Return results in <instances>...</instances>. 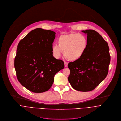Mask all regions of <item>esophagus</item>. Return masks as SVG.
I'll return each instance as SVG.
<instances>
[{"instance_id":"obj_1","label":"esophagus","mask_w":121,"mask_h":121,"mask_svg":"<svg viewBox=\"0 0 121 121\" xmlns=\"http://www.w3.org/2000/svg\"><path fill=\"white\" fill-rule=\"evenodd\" d=\"M64 64H65V67H67L68 66V63L65 62V61H64Z\"/></svg>"}]
</instances>
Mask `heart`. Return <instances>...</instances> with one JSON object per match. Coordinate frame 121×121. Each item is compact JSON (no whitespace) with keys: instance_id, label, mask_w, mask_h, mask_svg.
I'll use <instances>...</instances> for the list:
<instances>
[{"instance_id":"1","label":"heart","mask_w":121,"mask_h":121,"mask_svg":"<svg viewBox=\"0 0 121 121\" xmlns=\"http://www.w3.org/2000/svg\"><path fill=\"white\" fill-rule=\"evenodd\" d=\"M58 45H54L52 52L56 58L61 56L63 52L69 60L75 61L81 58L88 48L87 37L80 33H70L60 36L57 40Z\"/></svg>"}]
</instances>
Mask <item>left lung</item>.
<instances>
[{
  "label": "left lung",
  "instance_id": "1",
  "mask_svg": "<svg viewBox=\"0 0 121 121\" xmlns=\"http://www.w3.org/2000/svg\"><path fill=\"white\" fill-rule=\"evenodd\" d=\"M88 48L79 59L70 62L68 81L75 90L87 92L95 89L106 77L110 62L107 42L96 31L86 30Z\"/></svg>",
  "mask_w": 121,
  "mask_h": 121
}]
</instances>
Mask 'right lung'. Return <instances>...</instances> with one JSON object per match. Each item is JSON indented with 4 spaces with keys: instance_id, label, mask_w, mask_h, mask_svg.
Masks as SVG:
<instances>
[{
    "instance_id": "obj_1",
    "label": "right lung",
    "mask_w": 121,
    "mask_h": 121,
    "mask_svg": "<svg viewBox=\"0 0 121 121\" xmlns=\"http://www.w3.org/2000/svg\"><path fill=\"white\" fill-rule=\"evenodd\" d=\"M55 32L41 28L30 32L20 41L14 59L17 78L34 93L47 91L55 75L64 68V61L56 59L52 52Z\"/></svg>"
}]
</instances>
